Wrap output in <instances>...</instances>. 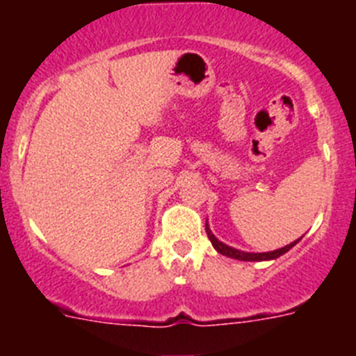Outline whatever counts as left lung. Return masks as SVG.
<instances>
[{
	"label": "left lung",
	"mask_w": 356,
	"mask_h": 356,
	"mask_svg": "<svg viewBox=\"0 0 356 356\" xmlns=\"http://www.w3.org/2000/svg\"><path fill=\"white\" fill-rule=\"evenodd\" d=\"M205 229H207V235H209L210 242H212V246L216 248L217 253L226 254V257H229V259L244 260V262H262V260H275V259H278V257H282V254H284V253H287V251L291 250L292 246H296V244H298V242L301 241V237H300V238H298V241H294V242H291V244H287V246L280 248V250H275V251H267V253H246V251L235 250V248L226 246V244H222L221 241H217L216 235H213L212 229H210L209 221L205 222Z\"/></svg>",
	"instance_id": "1"
}]
</instances>
